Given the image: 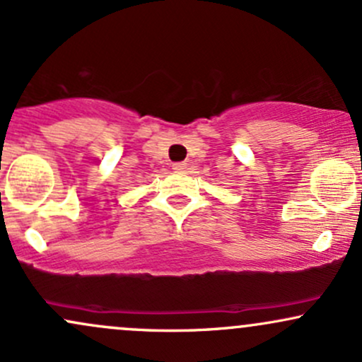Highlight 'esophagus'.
<instances>
[{"mask_svg": "<svg viewBox=\"0 0 362 362\" xmlns=\"http://www.w3.org/2000/svg\"><path fill=\"white\" fill-rule=\"evenodd\" d=\"M173 170H175V172H185L187 163H184V161H180V163H173Z\"/></svg>", "mask_w": 362, "mask_h": 362, "instance_id": "1", "label": "esophagus"}]
</instances>
